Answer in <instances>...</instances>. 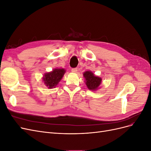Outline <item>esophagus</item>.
Listing matches in <instances>:
<instances>
[{
  "label": "esophagus",
  "instance_id": "1",
  "mask_svg": "<svg viewBox=\"0 0 151 151\" xmlns=\"http://www.w3.org/2000/svg\"><path fill=\"white\" fill-rule=\"evenodd\" d=\"M71 71H72V72L76 73V72H77V68H72Z\"/></svg>",
  "mask_w": 151,
  "mask_h": 151
}]
</instances>
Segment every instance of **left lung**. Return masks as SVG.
<instances>
[{"label": "left lung", "instance_id": "obj_1", "mask_svg": "<svg viewBox=\"0 0 151 151\" xmlns=\"http://www.w3.org/2000/svg\"><path fill=\"white\" fill-rule=\"evenodd\" d=\"M83 76L86 80V84L89 90L96 91L98 89L101 83V77L95 76L91 71H86Z\"/></svg>", "mask_w": 151, "mask_h": 151}]
</instances>
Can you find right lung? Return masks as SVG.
Instances as JSON below:
<instances>
[{"label": "right lung", "instance_id": "right-lung-1", "mask_svg": "<svg viewBox=\"0 0 151 151\" xmlns=\"http://www.w3.org/2000/svg\"><path fill=\"white\" fill-rule=\"evenodd\" d=\"M65 72L63 68H55L52 72L45 74L43 77L44 84L48 88H55Z\"/></svg>", "mask_w": 151, "mask_h": 151}]
</instances>
